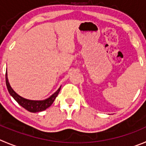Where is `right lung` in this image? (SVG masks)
Listing matches in <instances>:
<instances>
[{
    "mask_svg": "<svg viewBox=\"0 0 146 146\" xmlns=\"http://www.w3.org/2000/svg\"><path fill=\"white\" fill-rule=\"evenodd\" d=\"M5 83H6V87L8 90V92L10 93V95H11L15 100L21 105L23 107V108L26 110L29 111L31 112H41V111L45 110L46 108L51 106L52 103L54 101L55 98L57 97L58 94H59V91L61 90V87L58 89L57 91L55 93H54L53 95H51L50 98L48 99L45 100H26L25 98H23L22 97L19 96L18 94H16L11 87L10 86L9 82H8V77H7V72L5 73Z\"/></svg>",
    "mask_w": 146,
    "mask_h": 146,
    "instance_id": "1",
    "label": "right lung"
}]
</instances>
